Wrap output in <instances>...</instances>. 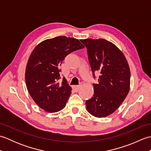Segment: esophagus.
Masks as SVG:
<instances>
[{"instance_id":"obj_1","label":"esophagus","mask_w":151,"mask_h":151,"mask_svg":"<svg viewBox=\"0 0 151 151\" xmlns=\"http://www.w3.org/2000/svg\"><path fill=\"white\" fill-rule=\"evenodd\" d=\"M80 87H81V86H80V85H78V86H73V88L75 89V90L78 91V89H79V88H80Z\"/></svg>"}]
</instances>
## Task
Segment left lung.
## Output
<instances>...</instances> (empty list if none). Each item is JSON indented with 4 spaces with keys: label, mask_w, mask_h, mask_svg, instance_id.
Wrapping results in <instances>:
<instances>
[{
    "label": "left lung",
    "mask_w": 151,
    "mask_h": 151,
    "mask_svg": "<svg viewBox=\"0 0 151 151\" xmlns=\"http://www.w3.org/2000/svg\"><path fill=\"white\" fill-rule=\"evenodd\" d=\"M87 48L93 76L100 72L94 94L86 101V109L96 117H106L120 106L129 93L130 70L123 52L113 43L102 38L81 40Z\"/></svg>",
    "instance_id": "1"
}]
</instances>
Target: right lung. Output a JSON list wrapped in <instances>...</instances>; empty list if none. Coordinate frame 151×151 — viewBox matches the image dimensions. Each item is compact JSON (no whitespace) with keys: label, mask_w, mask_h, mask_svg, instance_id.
Instances as JSON below:
<instances>
[{"label":"right lung","mask_w":151,"mask_h":151,"mask_svg":"<svg viewBox=\"0 0 151 151\" xmlns=\"http://www.w3.org/2000/svg\"><path fill=\"white\" fill-rule=\"evenodd\" d=\"M84 47L78 40L62 36L44 40L34 48L27 62L25 82L40 108L54 113L65 106L72 89L65 78L58 82L59 67L68 54Z\"/></svg>","instance_id":"right-lung-1"}]
</instances>
